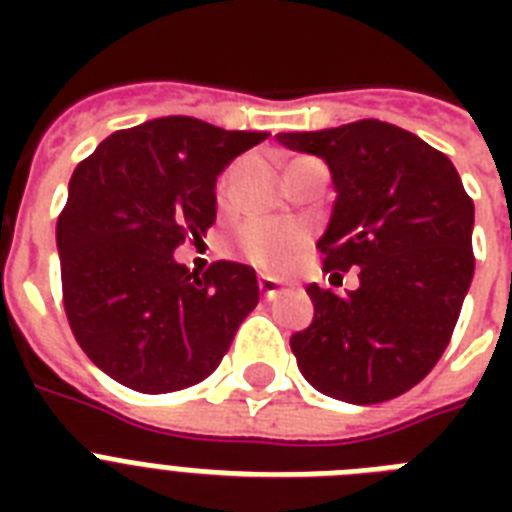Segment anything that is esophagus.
Returning a JSON list of instances; mask_svg holds the SVG:
<instances>
[{"mask_svg":"<svg viewBox=\"0 0 512 512\" xmlns=\"http://www.w3.org/2000/svg\"><path fill=\"white\" fill-rule=\"evenodd\" d=\"M257 284H260V292H263L265 300H276V297L284 292V287H281L276 279H271V276H260V281H257Z\"/></svg>","mask_w":512,"mask_h":512,"instance_id":"1","label":"esophagus"}]
</instances>
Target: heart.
Segmentation results:
<instances>
[{"mask_svg": "<svg viewBox=\"0 0 512 512\" xmlns=\"http://www.w3.org/2000/svg\"><path fill=\"white\" fill-rule=\"evenodd\" d=\"M225 196H228V180L217 185V199L225 201ZM236 247L249 263L268 271H287L305 247V228L289 220L252 217L236 231Z\"/></svg>", "mask_w": 512, "mask_h": 512, "instance_id": "heart-1", "label": "heart"}]
</instances>
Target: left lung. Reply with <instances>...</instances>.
Listing matches in <instances>:
<instances>
[{
	"label": "left lung",
	"instance_id": "obj_1",
	"mask_svg": "<svg viewBox=\"0 0 512 512\" xmlns=\"http://www.w3.org/2000/svg\"><path fill=\"white\" fill-rule=\"evenodd\" d=\"M292 151L321 156L337 199L316 247L324 271L358 268V289L319 284L311 327L289 345L313 388L348 404H380L438 364L460 319L476 257L473 199L454 164L412 132L361 119L281 132Z\"/></svg>",
	"mask_w": 512,
	"mask_h": 512
}]
</instances>
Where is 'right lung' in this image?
<instances>
[{
	"label": "right lung",
	"mask_w": 512,
	"mask_h": 512,
	"mask_svg": "<svg viewBox=\"0 0 512 512\" xmlns=\"http://www.w3.org/2000/svg\"><path fill=\"white\" fill-rule=\"evenodd\" d=\"M268 132L164 116L119 130L76 164L58 217L63 308L76 342L108 377L172 393L215 372L260 300L249 265L204 273L175 263L215 223V180Z\"/></svg>",
	"instance_id": "add662e5"
}]
</instances>
